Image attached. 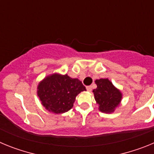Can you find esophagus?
Returning a JSON list of instances; mask_svg holds the SVG:
<instances>
[{"instance_id":"34e87169","label":"esophagus","mask_w":154,"mask_h":154,"mask_svg":"<svg viewBox=\"0 0 154 154\" xmlns=\"http://www.w3.org/2000/svg\"><path fill=\"white\" fill-rule=\"evenodd\" d=\"M86 89L89 91V92H91V91H92V86H91V85H88V86H86Z\"/></svg>"}]
</instances>
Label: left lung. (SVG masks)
<instances>
[{"instance_id":"8db88e82","label":"left lung","mask_w":154,"mask_h":154,"mask_svg":"<svg viewBox=\"0 0 154 154\" xmlns=\"http://www.w3.org/2000/svg\"><path fill=\"white\" fill-rule=\"evenodd\" d=\"M97 88L93 90L96 103L99 106V110L103 112H113L121 101L120 92L116 89L112 82L107 79L96 80Z\"/></svg>"}]
</instances>
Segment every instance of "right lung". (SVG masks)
I'll return each instance as SVG.
<instances>
[{
	"mask_svg": "<svg viewBox=\"0 0 154 154\" xmlns=\"http://www.w3.org/2000/svg\"><path fill=\"white\" fill-rule=\"evenodd\" d=\"M86 89L78 79L54 74L45 79L38 87V96L46 109L63 113L73 106L76 96Z\"/></svg>",
	"mask_w": 154,
	"mask_h": 154,
	"instance_id": "add662e5",
	"label": "right lung"
}]
</instances>
